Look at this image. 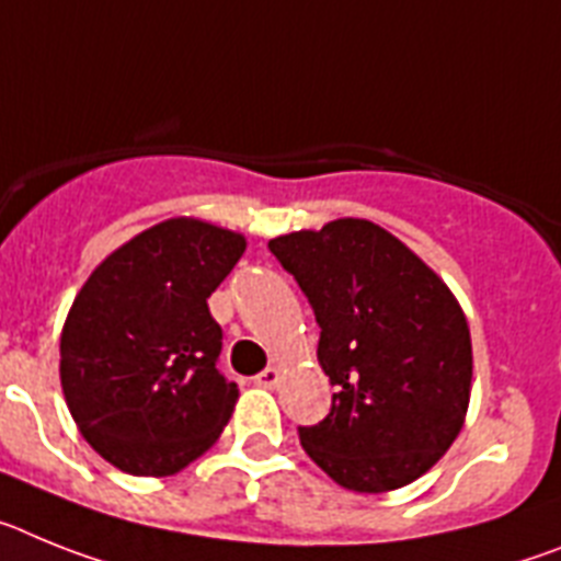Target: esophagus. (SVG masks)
<instances>
[{
  "instance_id": "obj_1",
  "label": "esophagus",
  "mask_w": 561,
  "mask_h": 561,
  "mask_svg": "<svg viewBox=\"0 0 561 561\" xmlns=\"http://www.w3.org/2000/svg\"><path fill=\"white\" fill-rule=\"evenodd\" d=\"M253 381L260 383V387H265V389H276V387H279V381H282V369L279 367H265L260 375H256V378H253Z\"/></svg>"
}]
</instances>
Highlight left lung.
<instances>
[{
	"label": "left lung",
	"mask_w": 561,
	"mask_h": 561,
	"mask_svg": "<svg viewBox=\"0 0 561 561\" xmlns=\"http://www.w3.org/2000/svg\"><path fill=\"white\" fill-rule=\"evenodd\" d=\"M319 321V364L335 387L301 449L362 494L426 474L460 435L471 335L446 282L369 220H333L267 242Z\"/></svg>",
	"instance_id": "obj_1"
}]
</instances>
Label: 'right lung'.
<instances>
[{
    "instance_id": "add662e5",
    "label": "right lung",
    "mask_w": 561,
    "mask_h": 561,
    "mask_svg": "<svg viewBox=\"0 0 561 561\" xmlns=\"http://www.w3.org/2000/svg\"><path fill=\"white\" fill-rule=\"evenodd\" d=\"M245 251L242 233L174 217L112 251L61 330V389L92 449L135 477L186 469L240 398L217 369L208 296Z\"/></svg>"
}]
</instances>
